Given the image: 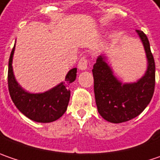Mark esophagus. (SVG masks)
Listing matches in <instances>:
<instances>
[{
	"label": "esophagus",
	"mask_w": 160,
	"mask_h": 160,
	"mask_svg": "<svg viewBox=\"0 0 160 160\" xmlns=\"http://www.w3.org/2000/svg\"><path fill=\"white\" fill-rule=\"evenodd\" d=\"M88 64H89L88 59L85 57H83L78 62V68L81 69V70H85V69L88 68Z\"/></svg>",
	"instance_id": "esophagus-1"
}]
</instances>
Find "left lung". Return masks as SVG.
I'll return each mask as SVG.
<instances>
[{
    "label": "left lung",
    "instance_id": "obj_1",
    "mask_svg": "<svg viewBox=\"0 0 160 160\" xmlns=\"http://www.w3.org/2000/svg\"><path fill=\"white\" fill-rule=\"evenodd\" d=\"M144 46L148 61L144 76L137 82L122 83L100 55L93 65L94 94L98 112L110 123H123L142 113L151 102L155 88V61L146 34L136 30Z\"/></svg>",
    "mask_w": 160,
    "mask_h": 160
}]
</instances>
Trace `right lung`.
Returning <instances> with one entry per match:
<instances>
[{
	"label": "right lung",
	"instance_id": "1",
	"mask_svg": "<svg viewBox=\"0 0 160 160\" xmlns=\"http://www.w3.org/2000/svg\"><path fill=\"white\" fill-rule=\"evenodd\" d=\"M15 51L13 47L9 59L8 86L9 95L18 109L29 119L39 123H50L58 119L66 112L70 98L69 83L77 78V68H72L67 74L64 82L52 89L42 93H30L26 92L16 81L12 58Z\"/></svg>",
	"mask_w": 160,
	"mask_h": 160
}]
</instances>
